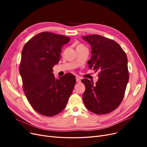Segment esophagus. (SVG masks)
<instances>
[{"mask_svg": "<svg viewBox=\"0 0 147 147\" xmlns=\"http://www.w3.org/2000/svg\"><path fill=\"white\" fill-rule=\"evenodd\" d=\"M76 82L77 83H80L81 82L80 78H79V77H77V78H76Z\"/></svg>", "mask_w": 147, "mask_h": 147, "instance_id": "34e87169", "label": "esophagus"}]
</instances>
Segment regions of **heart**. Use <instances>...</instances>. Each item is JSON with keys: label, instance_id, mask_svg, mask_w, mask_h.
Masks as SVG:
<instances>
[{"label": "heart", "instance_id": "heart-1", "mask_svg": "<svg viewBox=\"0 0 147 147\" xmlns=\"http://www.w3.org/2000/svg\"><path fill=\"white\" fill-rule=\"evenodd\" d=\"M78 46H82V45H79Z\"/></svg>", "mask_w": 147, "mask_h": 147}]
</instances>
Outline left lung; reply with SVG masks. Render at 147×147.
Wrapping results in <instances>:
<instances>
[{"label": "left lung", "instance_id": "left-lung-1", "mask_svg": "<svg viewBox=\"0 0 147 147\" xmlns=\"http://www.w3.org/2000/svg\"><path fill=\"white\" fill-rule=\"evenodd\" d=\"M91 46L89 68L99 71L95 84L87 79L83 94L84 105L91 112L102 115L115 110L121 102L129 81L127 58L121 46L113 40L92 34L82 36Z\"/></svg>", "mask_w": 147, "mask_h": 147}]
</instances>
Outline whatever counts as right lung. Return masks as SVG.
<instances>
[{
	"mask_svg": "<svg viewBox=\"0 0 147 147\" xmlns=\"http://www.w3.org/2000/svg\"><path fill=\"white\" fill-rule=\"evenodd\" d=\"M69 40V37L42 32L30 39L22 51L20 73L23 90L33 109L45 116H53L65 109L75 85L73 74L56 79L52 73L63 46Z\"/></svg>",
	"mask_w": 147,
	"mask_h": 147,
	"instance_id": "add662e5",
	"label": "right lung"
}]
</instances>
